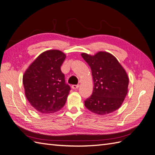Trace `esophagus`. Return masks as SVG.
Listing matches in <instances>:
<instances>
[{
    "mask_svg": "<svg viewBox=\"0 0 155 155\" xmlns=\"http://www.w3.org/2000/svg\"><path fill=\"white\" fill-rule=\"evenodd\" d=\"M78 87H79V84H77V85H72L71 88H72L73 90H77L78 89Z\"/></svg>",
    "mask_w": 155,
    "mask_h": 155,
    "instance_id": "1",
    "label": "esophagus"
}]
</instances>
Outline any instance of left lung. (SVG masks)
I'll return each mask as SVG.
<instances>
[{"mask_svg":"<svg viewBox=\"0 0 155 155\" xmlns=\"http://www.w3.org/2000/svg\"><path fill=\"white\" fill-rule=\"evenodd\" d=\"M92 71V94L84 101L90 111L104 115L120 107L128 93L129 78L117 58L106 51L94 55L81 54Z\"/></svg>","mask_w":155,"mask_h":155,"instance_id":"1","label":"left lung"}]
</instances>
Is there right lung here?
<instances>
[{"label":"right lung","instance_id":"right-lung-1","mask_svg":"<svg viewBox=\"0 0 155 155\" xmlns=\"http://www.w3.org/2000/svg\"><path fill=\"white\" fill-rule=\"evenodd\" d=\"M66 55L58 50L39 55L23 76L25 96L41 113L58 111L65 105L71 90L66 84L61 66Z\"/></svg>","mask_w":155,"mask_h":155}]
</instances>
